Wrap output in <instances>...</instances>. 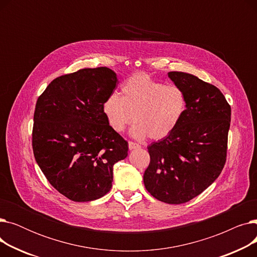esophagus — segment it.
I'll use <instances>...</instances> for the list:
<instances>
[{
	"label": "esophagus",
	"instance_id": "34e87169",
	"mask_svg": "<svg viewBox=\"0 0 257 257\" xmlns=\"http://www.w3.org/2000/svg\"><path fill=\"white\" fill-rule=\"evenodd\" d=\"M128 147H129V150H133V149H138V148H141V146L139 144L133 143V142H129Z\"/></svg>",
	"mask_w": 257,
	"mask_h": 257
}]
</instances>
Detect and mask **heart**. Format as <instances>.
<instances>
[{
    "label": "heart",
    "instance_id": "heart-1",
    "mask_svg": "<svg viewBox=\"0 0 257 257\" xmlns=\"http://www.w3.org/2000/svg\"><path fill=\"white\" fill-rule=\"evenodd\" d=\"M102 108L113 131L123 132L134 120L133 138L161 140L179 125L186 109V97L177 85H165L147 74L138 73L121 85V96L110 93Z\"/></svg>",
    "mask_w": 257,
    "mask_h": 257
}]
</instances>
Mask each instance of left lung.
I'll list each match as a JSON object with an SVG mask.
<instances>
[{
  "label": "left lung",
  "instance_id": "obj_1",
  "mask_svg": "<svg viewBox=\"0 0 257 257\" xmlns=\"http://www.w3.org/2000/svg\"><path fill=\"white\" fill-rule=\"evenodd\" d=\"M182 88L186 109L168 137L148 147L150 164L146 190L168 204H182L200 195L219 177L226 163L231 108L221 90L198 77L170 72Z\"/></svg>",
  "mask_w": 257,
  "mask_h": 257
}]
</instances>
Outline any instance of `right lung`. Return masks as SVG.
Returning <instances> with one entry per match:
<instances>
[{
	"label": "right lung",
	"mask_w": 257,
	"mask_h": 257,
	"mask_svg": "<svg viewBox=\"0 0 257 257\" xmlns=\"http://www.w3.org/2000/svg\"><path fill=\"white\" fill-rule=\"evenodd\" d=\"M116 82L108 67L82 69L54 79L37 99L35 160L52 186L72 201L106 195L114 164L128 155V143L108 125L102 108Z\"/></svg>",
	"instance_id": "obj_1"
}]
</instances>
